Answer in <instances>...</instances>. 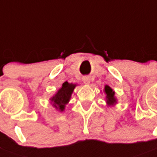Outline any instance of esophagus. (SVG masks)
<instances>
[{"label":"esophagus","instance_id":"34e87169","mask_svg":"<svg viewBox=\"0 0 157 157\" xmlns=\"http://www.w3.org/2000/svg\"><path fill=\"white\" fill-rule=\"evenodd\" d=\"M83 81H84V83L89 84L90 83V78L88 77V76H85V77H83Z\"/></svg>","mask_w":157,"mask_h":157}]
</instances>
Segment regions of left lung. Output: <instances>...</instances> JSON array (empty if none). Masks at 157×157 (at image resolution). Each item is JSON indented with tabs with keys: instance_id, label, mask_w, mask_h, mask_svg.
Masks as SVG:
<instances>
[{
	"instance_id": "8db88e82",
	"label": "left lung",
	"mask_w": 157,
	"mask_h": 157,
	"mask_svg": "<svg viewBox=\"0 0 157 157\" xmlns=\"http://www.w3.org/2000/svg\"><path fill=\"white\" fill-rule=\"evenodd\" d=\"M105 93L107 94L106 99H107V103L109 105H114L116 103V99L114 98V92L113 91V90L111 89L110 87L106 86L105 88Z\"/></svg>"
}]
</instances>
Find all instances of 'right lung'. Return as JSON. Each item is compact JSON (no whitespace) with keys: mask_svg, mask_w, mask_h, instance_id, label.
<instances>
[{"mask_svg":"<svg viewBox=\"0 0 157 157\" xmlns=\"http://www.w3.org/2000/svg\"><path fill=\"white\" fill-rule=\"evenodd\" d=\"M75 87L76 85L74 84H69L67 81L64 82L63 84V87L52 97V101H53V106L61 111L64 110L65 105L70 100L71 95L72 94Z\"/></svg>","mask_w":157,"mask_h":157,"instance_id":"obj_1","label":"right lung"}]
</instances>
